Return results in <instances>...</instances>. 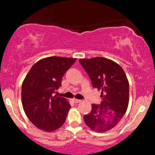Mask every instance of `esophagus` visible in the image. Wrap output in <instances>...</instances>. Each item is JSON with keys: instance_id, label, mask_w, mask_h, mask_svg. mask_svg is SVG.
<instances>
[{"instance_id": "esophagus-1", "label": "esophagus", "mask_w": 155, "mask_h": 155, "mask_svg": "<svg viewBox=\"0 0 155 155\" xmlns=\"http://www.w3.org/2000/svg\"><path fill=\"white\" fill-rule=\"evenodd\" d=\"M73 101L75 103V104H78V103H80L81 102L80 100H78V99H73Z\"/></svg>"}]
</instances>
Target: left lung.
<instances>
[{"instance_id":"left-lung-1","label":"left lung","mask_w":155,"mask_h":155,"mask_svg":"<svg viewBox=\"0 0 155 155\" xmlns=\"http://www.w3.org/2000/svg\"><path fill=\"white\" fill-rule=\"evenodd\" d=\"M79 63L90 77L92 85L101 90V104H92V109L84 115L87 126L101 133L118 124L125 114L129 103V82L122 68L106 58L79 59Z\"/></svg>"}]
</instances>
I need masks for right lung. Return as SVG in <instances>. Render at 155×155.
Masks as SVG:
<instances>
[{
	"mask_svg": "<svg viewBox=\"0 0 155 155\" xmlns=\"http://www.w3.org/2000/svg\"><path fill=\"white\" fill-rule=\"evenodd\" d=\"M76 58L53 56L32 66L21 85V102L28 118L37 128L51 132L66 120L70 105L64 97L53 96L62 77Z\"/></svg>",
	"mask_w": 155,
	"mask_h": 155,
	"instance_id": "right-lung-1",
	"label": "right lung"
}]
</instances>
